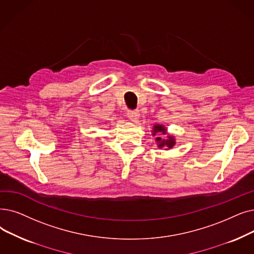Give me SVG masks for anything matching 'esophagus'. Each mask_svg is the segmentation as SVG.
Masks as SVG:
<instances>
[{
  "label": "esophagus",
  "mask_w": 254,
  "mask_h": 254,
  "mask_svg": "<svg viewBox=\"0 0 254 254\" xmlns=\"http://www.w3.org/2000/svg\"><path fill=\"white\" fill-rule=\"evenodd\" d=\"M139 110H129V111H127V117L131 121H137L139 119Z\"/></svg>",
  "instance_id": "esophagus-1"
}]
</instances>
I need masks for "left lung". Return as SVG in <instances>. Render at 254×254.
Instances as JSON below:
<instances>
[{"mask_svg":"<svg viewBox=\"0 0 254 254\" xmlns=\"http://www.w3.org/2000/svg\"><path fill=\"white\" fill-rule=\"evenodd\" d=\"M151 131H152V136H156L157 134H161V133L163 135H166L167 128L162 125H154ZM156 141L158 143V147H160V148L165 147L166 149H169V148H172L175 144L174 136H171V135H168L166 139L161 138V137H157Z\"/></svg>","mask_w":254,"mask_h":254,"instance_id":"left-lung-1","label":"left lung"}]
</instances>
